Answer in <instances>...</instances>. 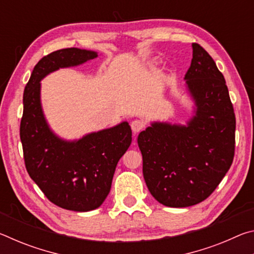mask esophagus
<instances>
[{"label": "esophagus", "instance_id": "1", "mask_svg": "<svg viewBox=\"0 0 254 254\" xmlns=\"http://www.w3.org/2000/svg\"><path fill=\"white\" fill-rule=\"evenodd\" d=\"M145 127V122L143 120H134V121H132L131 123V128L133 133H139L140 131H142Z\"/></svg>", "mask_w": 254, "mask_h": 254}]
</instances>
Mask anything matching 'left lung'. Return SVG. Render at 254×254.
Instances as JSON below:
<instances>
[{
  "mask_svg": "<svg viewBox=\"0 0 254 254\" xmlns=\"http://www.w3.org/2000/svg\"><path fill=\"white\" fill-rule=\"evenodd\" d=\"M191 47L185 79L195 115L187 126L153 122L137 136L147 187L168 207L205 200L234 158L235 114L224 76L203 47Z\"/></svg>",
  "mask_w": 254,
  "mask_h": 254,
  "instance_id": "left-lung-1",
  "label": "left lung"
}]
</instances>
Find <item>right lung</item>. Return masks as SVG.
<instances>
[{"label":"right lung","instance_id":"add662e5","mask_svg":"<svg viewBox=\"0 0 254 254\" xmlns=\"http://www.w3.org/2000/svg\"><path fill=\"white\" fill-rule=\"evenodd\" d=\"M97 57L91 50L67 48L45 56L34 66L23 93L20 124L25 168L51 203L88 212L109 195L120 159L132 141L127 122L66 141L55 134L42 111L40 80L59 68L74 67Z\"/></svg>","mask_w":254,"mask_h":254}]
</instances>
